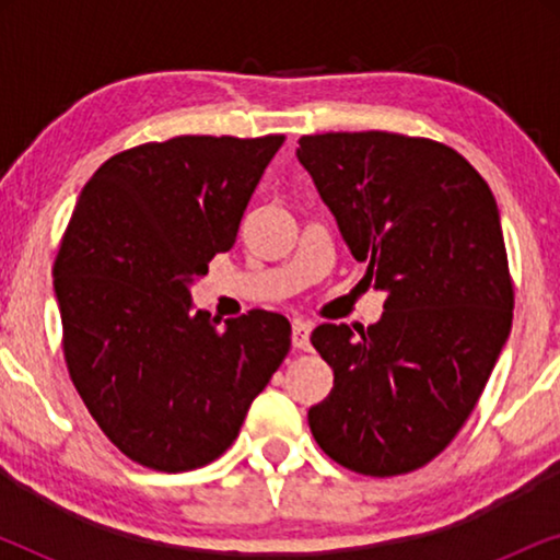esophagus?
Masks as SVG:
<instances>
[{"instance_id":"1","label":"esophagus","mask_w":560,"mask_h":560,"mask_svg":"<svg viewBox=\"0 0 560 560\" xmlns=\"http://www.w3.org/2000/svg\"><path fill=\"white\" fill-rule=\"evenodd\" d=\"M293 347L301 351L311 349V324L308 320H293Z\"/></svg>"}]
</instances>
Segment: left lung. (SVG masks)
<instances>
[{
	"label": "left lung",
	"instance_id": "1",
	"mask_svg": "<svg viewBox=\"0 0 560 560\" xmlns=\"http://www.w3.org/2000/svg\"><path fill=\"white\" fill-rule=\"evenodd\" d=\"M298 142L364 280L387 293L385 316L359 336L347 324L311 334L334 370L311 433L349 471H416L462 431L510 336L515 288L494 196L469 160L428 137Z\"/></svg>",
	"mask_w": 560,
	"mask_h": 560
}]
</instances>
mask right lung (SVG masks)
I'll use <instances>...</instances> for the list:
<instances>
[{"label":"right lung","mask_w":560,"mask_h":560,"mask_svg":"<svg viewBox=\"0 0 560 560\" xmlns=\"http://www.w3.org/2000/svg\"><path fill=\"white\" fill-rule=\"evenodd\" d=\"M285 135H183L106 160L60 240L52 285L75 393L106 439L155 471H190L232 446L290 351L270 311H190V282L232 249Z\"/></svg>","instance_id":"right-lung-1"}]
</instances>
